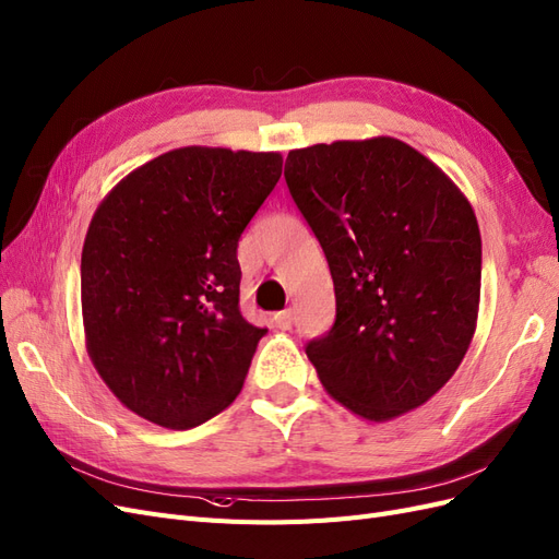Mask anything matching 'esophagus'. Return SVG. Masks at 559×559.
<instances>
[{"mask_svg": "<svg viewBox=\"0 0 559 559\" xmlns=\"http://www.w3.org/2000/svg\"><path fill=\"white\" fill-rule=\"evenodd\" d=\"M273 321H275V326L280 331H289L294 326V312L292 310H282V312H277L273 317Z\"/></svg>", "mask_w": 559, "mask_h": 559, "instance_id": "esophagus-1", "label": "esophagus"}]
</instances>
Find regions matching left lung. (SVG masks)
<instances>
[{"mask_svg":"<svg viewBox=\"0 0 559 559\" xmlns=\"http://www.w3.org/2000/svg\"><path fill=\"white\" fill-rule=\"evenodd\" d=\"M284 179L335 289L331 331L306 345L321 384L373 421L417 408L476 331L483 247L468 200L394 138L289 151Z\"/></svg>","mask_w":559,"mask_h":559,"instance_id":"left-lung-1","label":"left lung"}]
</instances>
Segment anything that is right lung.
<instances>
[{
	"mask_svg": "<svg viewBox=\"0 0 559 559\" xmlns=\"http://www.w3.org/2000/svg\"><path fill=\"white\" fill-rule=\"evenodd\" d=\"M280 154L186 146L130 173L81 253L88 354L140 417L191 429L235 401L267 329L240 312L238 242Z\"/></svg>",
	"mask_w": 559,
	"mask_h": 559,
	"instance_id": "1",
	"label": "right lung"
}]
</instances>
